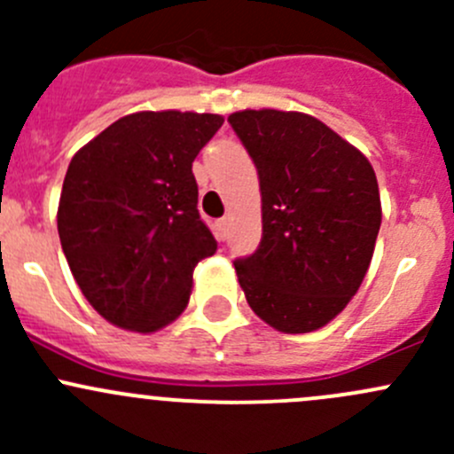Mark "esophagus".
<instances>
[{
    "instance_id": "34e87169",
    "label": "esophagus",
    "mask_w": 454,
    "mask_h": 454,
    "mask_svg": "<svg viewBox=\"0 0 454 454\" xmlns=\"http://www.w3.org/2000/svg\"><path fill=\"white\" fill-rule=\"evenodd\" d=\"M226 235H228V219L223 217L217 222V239L223 241L226 239Z\"/></svg>"
}]
</instances>
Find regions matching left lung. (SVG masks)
I'll return each instance as SVG.
<instances>
[{"label":"left lung","mask_w":454,"mask_h":454,"mask_svg":"<svg viewBox=\"0 0 454 454\" xmlns=\"http://www.w3.org/2000/svg\"><path fill=\"white\" fill-rule=\"evenodd\" d=\"M259 173V248L235 261L253 312L283 333L336 318L367 274L382 206L369 160L318 118L278 109L228 116Z\"/></svg>","instance_id":"left-lung-1"}]
</instances>
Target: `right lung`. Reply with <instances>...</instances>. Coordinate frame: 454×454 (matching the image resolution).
Masks as SVG:
<instances>
[{
    "label": "right lung",
    "mask_w": 454,
    "mask_h": 454,
    "mask_svg": "<svg viewBox=\"0 0 454 454\" xmlns=\"http://www.w3.org/2000/svg\"><path fill=\"white\" fill-rule=\"evenodd\" d=\"M223 118L138 112L76 151L57 226L91 308L131 332L162 329L189 305L193 270L217 241L200 219L193 160Z\"/></svg>",
    "instance_id": "add662e5"
}]
</instances>
